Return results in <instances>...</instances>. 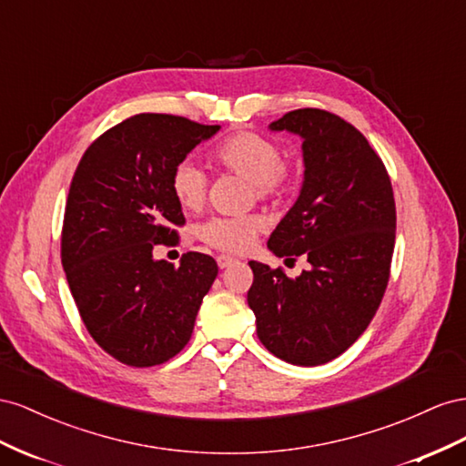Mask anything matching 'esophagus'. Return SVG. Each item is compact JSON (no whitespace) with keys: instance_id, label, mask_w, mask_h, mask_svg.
Returning a JSON list of instances; mask_svg holds the SVG:
<instances>
[{"instance_id":"esophagus-1","label":"esophagus","mask_w":466,"mask_h":466,"mask_svg":"<svg viewBox=\"0 0 466 466\" xmlns=\"http://www.w3.org/2000/svg\"><path fill=\"white\" fill-rule=\"evenodd\" d=\"M217 263H218V268L220 269H226V268H230V265H234V263H238V259L236 258H232V256H218L217 258Z\"/></svg>"}]
</instances>
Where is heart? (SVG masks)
Returning a JSON list of instances; mask_svg holds the SVG:
<instances>
[{
  "label": "heart",
  "instance_id": "1",
  "mask_svg": "<svg viewBox=\"0 0 466 466\" xmlns=\"http://www.w3.org/2000/svg\"><path fill=\"white\" fill-rule=\"evenodd\" d=\"M215 159L226 169L254 183L259 198L281 195L289 185V174L281 166V148L256 132H240L226 138L215 150ZM171 191L183 208H201L207 195L205 171L195 162L185 159L171 174ZM261 224L259 217H217L205 222L198 234L208 246L234 254L251 246Z\"/></svg>",
  "mask_w": 466,
  "mask_h": 466
}]
</instances>
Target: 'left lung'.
I'll return each instance as SVG.
<instances>
[{
  "label": "left lung",
  "mask_w": 466,
  "mask_h": 466,
  "mask_svg": "<svg viewBox=\"0 0 466 466\" xmlns=\"http://www.w3.org/2000/svg\"><path fill=\"white\" fill-rule=\"evenodd\" d=\"M302 140L299 198L269 236L277 258L304 256L290 279L249 261L248 304L258 338L290 365L316 367L351 348L387 290L396 207L382 159L353 125L322 109H297L269 125Z\"/></svg>",
  "instance_id": "1"
}]
</instances>
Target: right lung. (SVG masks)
<instances>
[{"instance_id":"right-lung-1","label":"right lung","mask_w":466,"mask_h":466,"mask_svg":"<svg viewBox=\"0 0 466 466\" xmlns=\"http://www.w3.org/2000/svg\"><path fill=\"white\" fill-rule=\"evenodd\" d=\"M218 125L140 113L93 142L74 174L62 226V268L79 316L116 361L152 367L191 339L203 297L218 275L187 251L179 268L154 259L156 244L185 222L171 174Z\"/></svg>"}]
</instances>
